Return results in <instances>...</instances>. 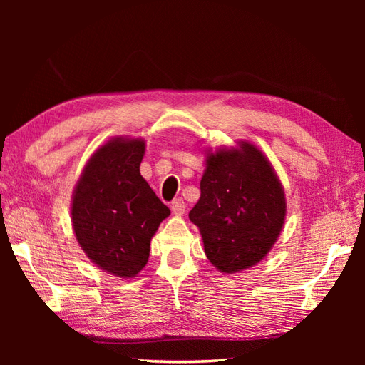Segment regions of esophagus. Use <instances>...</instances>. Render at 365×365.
Instances as JSON below:
<instances>
[{"mask_svg": "<svg viewBox=\"0 0 365 365\" xmlns=\"http://www.w3.org/2000/svg\"><path fill=\"white\" fill-rule=\"evenodd\" d=\"M185 208H187V205H185L183 199H174L173 204H170V210L175 216H182L185 213Z\"/></svg>", "mask_w": 365, "mask_h": 365, "instance_id": "esophagus-1", "label": "esophagus"}]
</instances>
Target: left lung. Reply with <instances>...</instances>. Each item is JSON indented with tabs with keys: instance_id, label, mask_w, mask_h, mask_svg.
<instances>
[{
	"instance_id": "1",
	"label": "left lung",
	"mask_w": 365,
	"mask_h": 365,
	"mask_svg": "<svg viewBox=\"0 0 365 365\" xmlns=\"http://www.w3.org/2000/svg\"><path fill=\"white\" fill-rule=\"evenodd\" d=\"M200 197L190 212L204 252L224 274L257 265L281 235L287 199L268 157L251 141L204 150Z\"/></svg>"
}]
</instances>
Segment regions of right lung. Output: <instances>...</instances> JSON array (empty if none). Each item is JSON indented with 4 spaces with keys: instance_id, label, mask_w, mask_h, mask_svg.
<instances>
[{
    "instance_id": "right-lung-1",
    "label": "right lung",
    "mask_w": 365,
    "mask_h": 365,
    "mask_svg": "<svg viewBox=\"0 0 365 365\" xmlns=\"http://www.w3.org/2000/svg\"><path fill=\"white\" fill-rule=\"evenodd\" d=\"M145 141L114 136L91 155L72 192L76 242L108 274L138 276L149 260L150 242L170 215L139 173Z\"/></svg>"
}]
</instances>
